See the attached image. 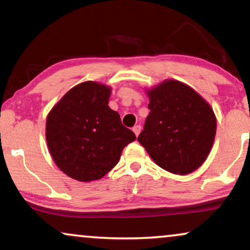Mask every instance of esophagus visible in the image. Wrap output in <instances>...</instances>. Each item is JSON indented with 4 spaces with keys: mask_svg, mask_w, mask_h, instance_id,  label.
I'll use <instances>...</instances> for the list:
<instances>
[{
    "mask_svg": "<svg viewBox=\"0 0 250 250\" xmlns=\"http://www.w3.org/2000/svg\"><path fill=\"white\" fill-rule=\"evenodd\" d=\"M141 125H136V126H134V127H133V132L135 133V135L138 136L139 134H140V132H141Z\"/></svg>",
    "mask_w": 250,
    "mask_h": 250,
    "instance_id": "obj_1",
    "label": "esophagus"
}]
</instances>
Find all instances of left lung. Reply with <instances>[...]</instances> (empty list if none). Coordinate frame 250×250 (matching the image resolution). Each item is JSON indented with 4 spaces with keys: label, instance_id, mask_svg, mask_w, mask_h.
<instances>
[{
    "label": "left lung",
    "instance_id": "1",
    "mask_svg": "<svg viewBox=\"0 0 250 250\" xmlns=\"http://www.w3.org/2000/svg\"><path fill=\"white\" fill-rule=\"evenodd\" d=\"M150 112L138 141L159 167L187 175L203 165L216 134L208 102L182 82L166 80L146 90Z\"/></svg>",
    "mask_w": 250,
    "mask_h": 250
}]
</instances>
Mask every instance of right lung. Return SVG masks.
<instances>
[{"label":"right lung","mask_w":250,"mask_h":250,"mask_svg":"<svg viewBox=\"0 0 250 250\" xmlns=\"http://www.w3.org/2000/svg\"><path fill=\"white\" fill-rule=\"evenodd\" d=\"M111 87L87 81L70 88L46 117L45 138L53 162L80 182L100 180L135 141L108 105Z\"/></svg>","instance_id":"right-lung-1"}]
</instances>
